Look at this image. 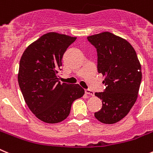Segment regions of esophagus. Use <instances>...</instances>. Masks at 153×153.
I'll use <instances>...</instances> for the list:
<instances>
[{
    "label": "esophagus",
    "instance_id": "esophagus-1",
    "mask_svg": "<svg viewBox=\"0 0 153 153\" xmlns=\"http://www.w3.org/2000/svg\"><path fill=\"white\" fill-rule=\"evenodd\" d=\"M85 94H89V95H91V96H94V91H92L91 90H90V89H85Z\"/></svg>",
    "mask_w": 153,
    "mask_h": 153
}]
</instances>
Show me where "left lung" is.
<instances>
[{"label": "left lung", "instance_id": "left-lung-1", "mask_svg": "<svg viewBox=\"0 0 153 153\" xmlns=\"http://www.w3.org/2000/svg\"><path fill=\"white\" fill-rule=\"evenodd\" d=\"M87 39L97 49V71L107 85L104 91L94 94L102 101V108L94 116L104 124H114L127 116L136 102L142 79L140 63L133 46L110 32Z\"/></svg>", "mask_w": 153, "mask_h": 153}]
</instances>
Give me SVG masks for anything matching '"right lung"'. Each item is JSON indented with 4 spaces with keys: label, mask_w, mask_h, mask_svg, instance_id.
<instances>
[{
    "label": "right lung",
    "mask_w": 153,
    "mask_h": 153,
    "mask_svg": "<svg viewBox=\"0 0 153 153\" xmlns=\"http://www.w3.org/2000/svg\"><path fill=\"white\" fill-rule=\"evenodd\" d=\"M76 39L49 32L29 45L20 59L18 82L23 97L30 111L44 123L65 120L73 102L85 93L79 84L59 80L64 53Z\"/></svg>",
    "instance_id": "1"
}]
</instances>
